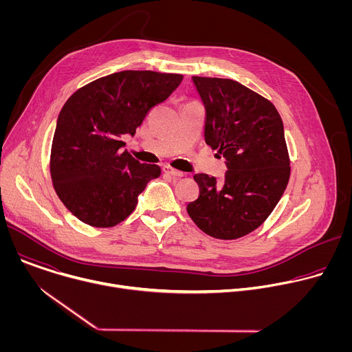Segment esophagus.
<instances>
[{"label":"esophagus","instance_id":"1","mask_svg":"<svg viewBox=\"0 0 352 352\" xmlns=\"http://www.w3.org/2000/svg\"><path fill=\"white\" fill-rule=\"evenodd\" d=\"M163 171H164V174L170 175V177H174V178H181V177H184V173H181V171H178V170L170 167V166H164V167H163Z\"/></svg>","mask_w":352,"mask_h":352}]
</instances>
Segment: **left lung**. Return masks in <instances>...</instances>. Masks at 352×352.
<instances>
[{
  "instance_id": "1",
  "label": "left lung",
  "mask_w": 352,
  "mask_h": 352,
  "mask_svg": "<svg viewBox=\"0 0 352 352\" xmlns=\"http://www.w3.org/2000/svg\"><path fill=\"white\" fill-rule=\"evenodd\" d=\"M206 110L205 140L226 159L223 182L195 174L199 197L186 206L208 235L236 239L273 212L289 179L284 126L267 98L221 78L192 76Z\"/></svg>"
}]
</instances>
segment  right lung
Returning a JSON list of instances; mask_svg holds the SVG:
<instances>
[{
    "mask_svg": "<svg viewBox=\"0 0 352 352\" xmlns=\"http://www.w3.org/2000/svg\"><path fill=\"white\" fill-rule=\"evenodd\" d=\"M179 74L122 71L76 90L64 104L54 132L50 173L65 208L80 221L114 227L136 208L156 164L139 163L122 135H135L146 114L179 86Z\"/></svg>",
    "mask_w": 352,
    "mask_h": 352,
    "instance_id": "1",
    "label": "right lung"
}]
</instances>
